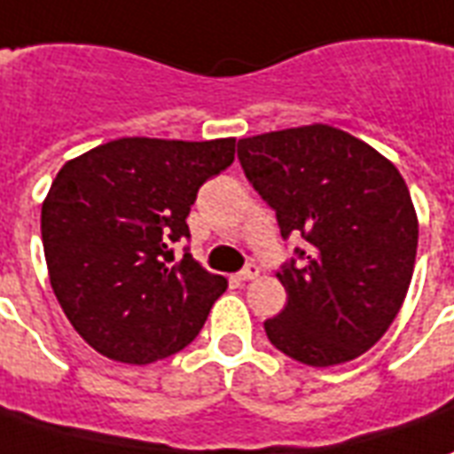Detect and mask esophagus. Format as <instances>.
Returning a JSON list of instances; mask_svg holds the SVG:
<instances>
[{"mask_svg":"<svg viewBox=\"0 0 454 454\" xmlns=\"http://www.w3.org/2000/svg\"><path fill=\"white\" fill-rule=\"evenodd\" d=\"M257 277H260V267L253 264V262H250V264H245L243 270L238 271V281H253V278Z\"/></svg>","mask_w":454,"mask_h":454,"instance_id":"1","label":"esophagus"}]
</instances>
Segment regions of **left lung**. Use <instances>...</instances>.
<instances>
[{
	"label": "left lung",
	"mask_w": 454,
	"mask_h": 454,
	"mask_svg": "<svg viewBox=\"0 0 454 454\" xmlns=\"http://www.w3.org/2000/svg\"><path fill=\"white\" fill-rule=\"evenodd\" d=\"M238 160L305 250L281 264L286 308L264 322L278 351L315 368L347 364L387 332L414 274L419 221L385 156L330 124L238 142Z\"/></svg>",
	"instance_id": "left-lung-1"
}]
</instances>
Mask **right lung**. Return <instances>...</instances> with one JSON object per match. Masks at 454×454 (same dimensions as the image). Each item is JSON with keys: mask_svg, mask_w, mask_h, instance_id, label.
<instances>
[{"mask_svg": "<svg viewBox=\"0 0 454 454\" xmlns=\"http://www.w3.org/2000/svg\"><path fill=\"white\" fill-rule=\"evenodd\" d=\"M236 139L124 137L67 160L43 201L50 284L83 341L120 364H153L192 341L228 281L170 245Z\"/></svg>", "mask_w": 454, "mask_h": 454, "instance_id": "1", "label": "right lung"}]
</instances>
